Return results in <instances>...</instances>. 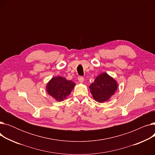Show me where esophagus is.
I'll return each instance as SVG.
<instances>
[{
  "instance_id": "34e87169",
  "label": "esophagus",
  "mask_w": 155,
  "mask_h": 155,
  "mask_svg": "<svg viewBox=\"0 0 155 155\" xmlns=\"http://www.w3.org/2000/svg\"><path fill=\"white\" fill-rule=\"evenodd\" d=\"M78 81H79L80 83H83L84 82V78L83 77H79L78 78Z\"/></svg>"
}]
</instances>
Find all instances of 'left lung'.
Returning <instances> with one entry per match:
<instances>
[{"mask_svg":"<svg viewBox=\"0 0 155 155\" xmlns=\"http://www.w3.org/2000/svg\"><path fill=\"white\" fill-rule=\"evenodd\" d=\"M117 82L107 73L97 76L89 88L94 100L99 103L109 101L117 89Z\"/></svg>","mask_w":155,"mask_h":155,"instance_id":"left-lung-1","label":"left lung"}]
</instances>
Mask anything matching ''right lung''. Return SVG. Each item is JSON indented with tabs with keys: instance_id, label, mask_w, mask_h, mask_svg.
Returning a JSON list of instances; mask_svg holds the SVG:
<instances>
[{
	"instance_id": "1",
	"label": "right lung",
	"mask_w": 155,
	"mask_h": 155,
	"mask_svg": "<svg viewBox=\"0 0 155 155\" xmlns=\"http://www.w3.org/2000/svg\"><path fill=\"white\" fill-rule=\"evenodd\" d=\"M75 86V84L72 81L58 76L53 77L49 81L46 88L49 95L53 97L56 101L61 102L70 94Z\"/></svg>"
}]
</instances>
